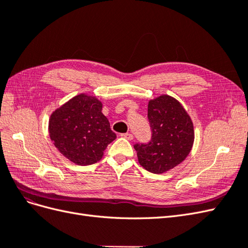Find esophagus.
Returning <instances> with one entry per match:
<instances>
[{
    "mask_svg": "<svg viewBox=\"0 0 248 248\" xmlns=\"http://www.w3.org/2000/svg\"><path fill=\"white\" fill-rule=\"evenodd\" d=\"M121 137L126 139V140H133V136H132L131 133H122Z\"/></svg>",
    "mask_w": 248,
    "mask_h": 248,
    "instance_id": "34e87169",
    "label": "esophagus"
}]
</instances>
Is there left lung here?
I'll use <instances>...</instances> for the list:
<instances>
[{"label": "left lung", "instance_id": "obj_1", "mask_svg": "<svg viewBox=\"0 0 248 248\" xmlns=\"http://www.w3.org/2000/svg\"><path fill=\"white\" fill-rule=\"evenodd\" d=\"M148 119L151 140L133 147L142 168L161 174L177 167L189 154L194 140L193 124L181 103L169 95L149 101Z\"/></svg>", "mask_w": 248, "mask_h": 248}]
</instances>
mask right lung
<instances>
[{"label": "right lung", "instance_id": "1", "mask_svg": "<svg viewBox=\"0 0 248 248\" xmlns=\"http://www.w3.org/2000/svg\"><path fill=\"white\" fill-rule=\"evenodd\" d=\"M101 109L102 103L96 97L79 94L49 118L50 140L66 158L78 166L99 161L108 145L117 138Z\"/></svg>", "mask_w": 248, "mask_h": 248}]
</instances>
